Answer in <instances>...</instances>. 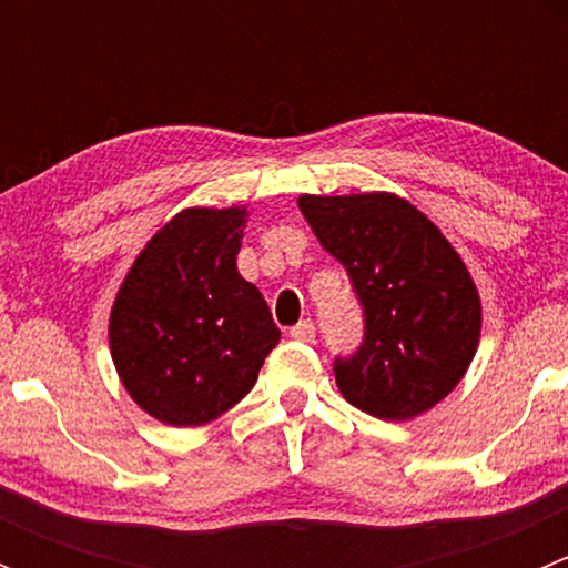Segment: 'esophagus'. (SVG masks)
Here are the masks:
<instances>
[{"mask_svg":"<svg viewBox=\"0 0 568 568\" xmlns=\"http://www.w3.org/2000/svg\"><path fill=\"white\" fill-rule=\"evenodd\" d=\"M291 337H294V341H302V343H313V337H316V326H313L311 318L300 321L296 326H291Z\"/></svg>","mask_w":568,"mask_h":568,"instance_id":"34e87169","label":"esophagus"}]
</instances>
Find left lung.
Instances as JSON below:
<instances>
[{"instance_id": "left-lung-1", "label": "left lung", "mask_w": 568, "mask_h": 568, "mask_svg": "<svg viewBox=\"0 0 568 568\" xmlns=\"http://www.w3.org/2000/svg\"><path fill=\"white\" fill-rule=\"evenodd\" d=\"M300 209L363 305V346L335 359L337 390L379 420H412L437 406L480 341V296L459 252L390 192L302 194Z\"/></svg>"}]
</instances>
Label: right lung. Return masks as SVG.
Segmentation results:
<instances>
[{
	"mask_svg": "<svg viewBox=\"0 0 568 568\" xmlns=\"http://www.w3.org/2000/svg\"><path fill=\"white\" fill-rule=\"evenodd\" d=\"M247 209H183L125 274L109 348L131 398L168 426H205L252 390L277 346L266 300L239 274Z\"/></svg>",
	"mask_w": 568,
	"mask_h": 568,
	"instance_id": "1",
	"label": "right lung"
}]
</instances>
